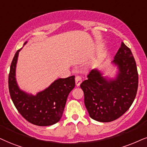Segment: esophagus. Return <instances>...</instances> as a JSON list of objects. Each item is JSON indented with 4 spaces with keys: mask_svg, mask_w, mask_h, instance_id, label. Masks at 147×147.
Instances as JSON below:
<instances>
[{
    "mask_svg": "<svg viewBox=\"0 0 147 147\" xmlns=\"http://www.w3.org/2000/svg\"><path fill=\"white\" fill-rule=\"evenodd\" d=\"M75 80H76V85L77 86H79L80 85L81 82H82V79L80 76H77L76 77Z\"/></svg>",
    "mask_w": 147,
    "mask_h": 147,
    "instance_id": "34e87169",
    "label": "esophagus"
}]
</instances>
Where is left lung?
I'll list each match as a JSON object with an SVG mask.
<instances>
[{"instance_id": "left-lung-1", "label": "left lung", "mask_w": 147, "mask_h": 147, "mask_svg": "<svg viewBox=\"0 0 147 147\" xmlns=\"http://www.w3.org/2000/svg\"><path fill=\"white\" fill-rule=\"evenodd\" d=\"M112 63L117 67L115 78L104 76L99 69H94L80 84L90 117L99 122H111L121 117L131 106L137 93L136 63L123 42Z\"/></svg>"}]
</instances>
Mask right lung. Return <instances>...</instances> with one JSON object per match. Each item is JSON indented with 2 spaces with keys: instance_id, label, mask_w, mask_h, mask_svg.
Instances as JSON below:
<instances>
[{
  "instance_id": "right-lung-1",
  "label": "right lung",
  "mask_w": 147,
  "mask_h": 147,
  "mask_svg": "<svg viewBox=\"0 0 147 147\" xmlns=\"http://www.w3.org/2000/svg\"><path fill=\"white\" fill-rule=\"evenodd\" d=\"M21 50L15 54L9 75V90L13 103L19 113L30 123L38 126L57 123L62 117L69 94L75 87V76L56 80L35 95L26 93L20 88L16 78V65Z\"/></svg>"
}]
</instances>
